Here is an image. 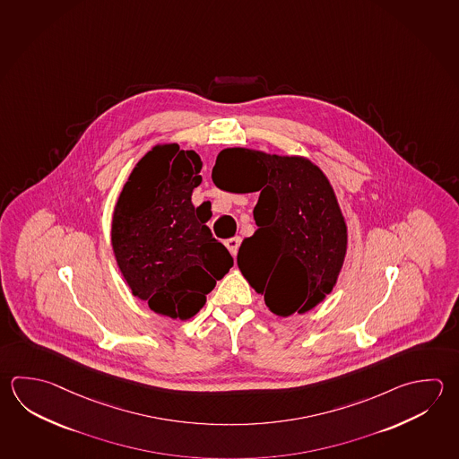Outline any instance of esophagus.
<instances>
[{"label": "esophagus", "mask_w": 459, "mask_h": 459, "mask_svg": "<svg viewBox=\"0 0 459 459\" xmlns=\"http://www.w3.org/2000/svg\"><path fill=\"white\" fill-rule=\"evenodd\" d=\"M240 237H232V238H229V240H225V247H227V250L230 251V255L232 256H237V251H238V247H240Z\"/></svg>", "instance_id": "obj_1"}]
</instances>
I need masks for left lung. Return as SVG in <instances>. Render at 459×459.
<instances>
[{"label":"left lung","instance_id":"left-lung-1","mask_svg":"<svg viewBox=\"0 0 459 459\" xmlns=\"http://www.w3.org/2000/svg\"><path fill=\"white\" fill-rule=\"evenodd\" d=\"M217 188L260 191L258 229L237 264L277 316L307 313L333 292L347 253V225L328 177L310 159L227 147L212 169Z\"/></svg>","mask_w":459,"mask_h":459}]
</instances>
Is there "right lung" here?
I'll use <instances>...</instances> for the list:
<instances>
[{
	"label": "right lung",
	"instance_id": "obj_1",
	"mask_svg": "<svg viewBox=\"0 0 459 459\" xmlns=\"http://www.w3.org/2000/svg\"><path fill=\"white\" fill-rule=\"evenodd\" d=\"M201 169L195 151L156 144L134 165L113 209L121 276L131 294L173 320L193 318L234 264L191 203Z\"/></svg>",
	"mask_w": 459,
	"mask_h": 459
}]
</instances>
